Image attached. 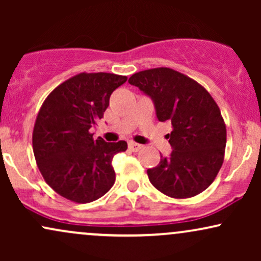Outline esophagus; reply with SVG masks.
I'll list each match as a JSON object with an SVG mask.
<instances>
[{
	"label": "esophagus",
	"mask_w": 261,
	"mask_h": 261,
	"mask_svg": "<svg viewBox=\"0 0 261 261\" xmlns=\"http://www.w3.org/2000/svg\"><path fill=\"white\" fill-rule=\"evenodd\" d=\"M142 147H143V146L140 145V143L133 142V141H130V142H128V149H130V151H133V152H139Z\"/></svg>",
	"instance_id": "esophagus-1"
}]
</instances>
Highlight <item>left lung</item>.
<instances>
[{"label": "left lung", "instance_id": "obj_1", "mask_svg": "<svg viewBox=\"0 0 261 261\" xmlns=\"http://www.w3.org/2000/svg\"><path fill=\"white\" fill-rule=\"evenodd\" d=\"M128 83L152 98L158 120L172 122L167 137L173 151L147 169L149 181L174 199L199 195L212 184L224 160L227 131L217 103L195 80L169 67L140 71Z\"/></svg>", "mask_w": 261, "mask_h": 261}]
</instances>
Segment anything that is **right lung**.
I'll return each mask as SVG.
<instances>
[{
  "label": "right lung",
  "instance_id": "obj_1",
  "mask_svg": "<svg viewBox=\"0 0 261 261\" xmlns=\"http://www.w3.org/2000/svg\"><path fill=\"white\" fill-rule=\"evenodd\" d=\"M126 76L82 72L66 80L44 100L33 130V152L46 184L77 203L98 200L115 182L112 161L127 149L125 141L93 139L109 98Z\"/></svg>",
  "mask_w": 261,
  "mask_h": 261
}]
</instances>
